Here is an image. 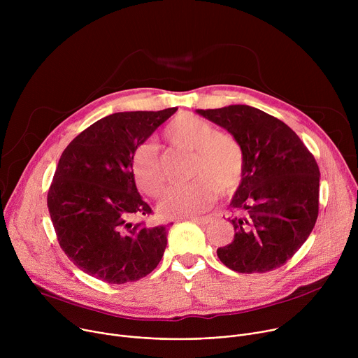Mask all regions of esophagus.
I'll use <instances>...</instances> for the list:
<instances>
[{"mask_svg":"<svg viewBox=\"0 0 358 358\" xmlns=\"http://www.w3.org/2000/svg\"><path fill=\"white\" fill-rule=\"evenodd\" d=\"M184 220L192 221V222H196V224H208L211 221V217H187Z\"/></svg>","mask_w":358,"mask_h":358,"instance_id":"obj_1","label":"esophagus"}]
</instances>
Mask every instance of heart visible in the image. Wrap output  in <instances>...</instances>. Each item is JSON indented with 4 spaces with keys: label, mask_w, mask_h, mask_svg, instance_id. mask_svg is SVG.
<instances>
[{
    "label": "heart",
    "mask_w": 358,
    "mask_h": 358,
    "mask_svg": "<svg viewBox=\"0 0 358 358\" xmlns=\"http://www.w3.org/2000/svg\"><path fill=\"white\" fill-rule=\"evenodd\" d=\"M166 140L194 152L191 178L181 187L169 188L159 201V214L164 218H187L208 210L218 191L232 194L245 174V150L232 134L222 133L211 122L192 113L176 116L164 129ZM131 174L140 191L156 198L166 185V174L156 143L144 141L131 155Z\"/></svg>",
    "instance_id": "heart-1"
}]
</instances>
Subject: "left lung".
I'll use <instances>...</instances> for the list:
<instances>
[{
    "label": "left lung",
    "instance_id": "obj_1",
    "mask_svg": "<svg viewBox=\"0 0 358 358\" xmlns=\"http://www.w3.org/2000/svg\"><path fill=\"white\" fill-rule=\"evenodd\" d=\"M236 137L245 150V174L229 207L234 241L217 249L239 273L283 266L309 238L319 215V166L282 120L246 105L196 110Z\"/></svg>",
    "mask_w": 358,
    "mask_h": 358
}]
</instances>
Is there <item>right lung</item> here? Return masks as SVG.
Wrapping results in <instances>:
<instances>
[{
    "instance_id": "right-lung-1",
    "label": "right lung",
    "mask_w": 358,
    "mask_h": 358,
    "mask_svg": "<svg viewBox=\"0 0 358 358\" xmlns=\"http://www.w3.org/2000/svg\"><path fill=\"white\" fill-rule=\"evenodd\" d=\"M176 112L113 113L64 150L48 208L59 246L85 273L123 285L147 276L162 261L167 225L145 222L152 211L137 192L130 162L133 150Z\"/></svg>"
}]
</instances>
